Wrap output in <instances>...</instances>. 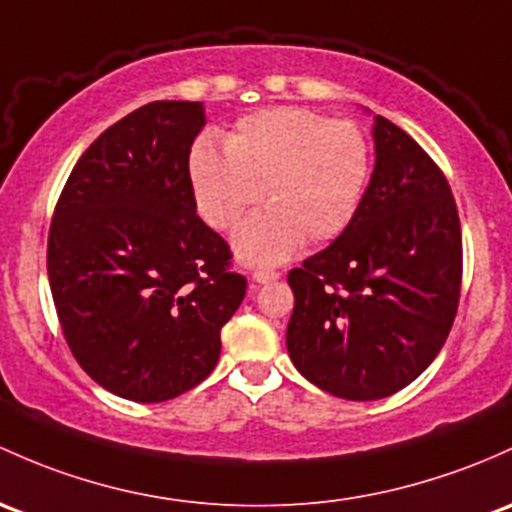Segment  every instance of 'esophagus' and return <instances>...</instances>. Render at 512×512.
Returning a JSON list of instances; mask_svg holds the SVG:
<instances>
[{
  "mask_svg": "<svg viewBox=\"0 0 512 512\" xmlns=\"http://www.w3.org/2000/svg\"><path fill=\"white\" fill-rule=\"evenodd\" d=\"M252 279H255V282H260V284L274 282V279H279V272H274V270H255V272H252Z\"/></svg>",
  "mask_w": 512,
  "mask_h": 512,
  "instance_id": "34e87169",
  "label": "esophagus"
}]
</instances>
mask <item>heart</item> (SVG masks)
Masks as SVG:
<instances>
[{
    "instance_id": "b5f03b06",
    "label": "heart",
    "mask_w": 512,
    "mask_h": 512,
    "mask_svg": "<svg viewBox=\"0 0 512 512\" xmlns=\"http://www.w3.org/2000/svg\"><path fill=\"white\" fill-rule=\"evenodd\" d=\"M368 169L360 127L309 107L252 112L228 132L225 154L198 142L188 157L198 213L215 230H233L260 198L270 203L235 235L250 265L287 260L304 238H338L358 211Z\"/></svg>"
}]
</instances>
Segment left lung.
Masks as SVG:
<instances>
[{"label":"left lung","instance_id":"left-lung-1","mask_svg":"<svg viewBox=\"0 0 512 512\" xmlns=\"http://www.w3.org/2000/svg\"><path fill=\"white\" fill-rule=\"evenodd\" d=\"M375 169L351 225L289 272L287 351L343 400L395 395L437 358L461 297V223L446 176L375 117Z\"/></svg>","mask_w":512,"mask_h":512}]
</instances>
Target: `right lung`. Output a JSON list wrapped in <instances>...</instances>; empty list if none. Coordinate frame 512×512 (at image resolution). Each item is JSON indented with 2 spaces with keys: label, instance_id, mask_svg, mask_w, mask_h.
I'll return each mask as SVG.
<instances>
[{
  "label": "right lung",
  "instance_id": "1",
  "mask_svg": "<svg viewBox=\"0 0 512 512\" xmlns=\"http://www.w3.org/2000/svg\"><path fill=\"white\" fill-rule=\"evenodd\" d=\"M201 102L129 112L73 166L48 230V282L73 358L132 402H164L213 373L245 297L228 242L196 215L188 157Z\"/></svg>",
  "mask_w": 512,
  "mask_h": 512
}]
</instances>
